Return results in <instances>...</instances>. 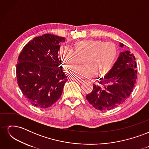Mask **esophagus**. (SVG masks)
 Masks as SVG:
<instances>
[{
  "instance_id": "esophagus-1",
  "label": "esophagus",
  "mask_w": 149,
  "mask_h": 149,
  "mask_svg": "<svg viewBox=\"0 0 149 149\" xmlns=\"http://www.w3.org/2000/svg\"><path fill=\"white\" fill-rule=\"evenodd\" d=\"M73 80H74L76 82H78V83H83V82H84V81L83 80V79H73Z\"/></svg>"
}]
</instances>
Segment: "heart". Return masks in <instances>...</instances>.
<instances>
[{
  "label": "heart",
  "mask_w": 149,
  "mask_h": 149,
  "mask_svg": "<svg viewBox=\"0 0 149 149\" xmlns=\"http://www.w3.org/2000/svg\"><path fill=\"white\" fill-rule=\"evenodd\" d=\"M116 56L117 48L114 43L93 40L76 42L71 49L61 46L58 51V57L67 73H70L78 57H84V65L72 70L71 75L75 78L105 74L110 70Z\"/></svg>",
  "instance_id": "b5f03b06"
}]
</instances>
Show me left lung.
<instances>
[{"label": "left lung", "mask_w": 149, "mask_h": 149, "mask_svg": "<svg viewBox=\"0 0 149 149\" xmlns=\"http://www.w3.org/2000/svg\"><path fill=\"white\" fill-rule=\"evenodd\" d=\"M124 45L119 43L120 47ZM136 58L130 51L120 53L114 66L103 78L93 84L86 100L96 109L108 111L119 106L132 93L137 79Z\"/></svg>", "instance_id": "1"}]
</instances>
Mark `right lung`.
<instances>
[{
  "label": "right lung",
  "mask_w": 149,
  "mask_h": 149,
  "mask_svg": "<svg viewBox=\"0 0 149 149\" xmlns=\"http://www.w3.org/2000/svg\"><path fill=\"white\" fill-rule=\"evenodd\" d=\"M64 37L45 34L33 38L22 49L18 58V85L30 103L44 109L60 97L67 76L58 57Z\"/></svg>",
  "instance_id": "1"
}]
</instances>
